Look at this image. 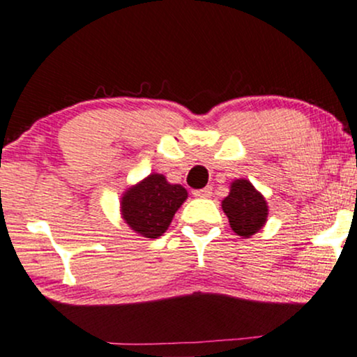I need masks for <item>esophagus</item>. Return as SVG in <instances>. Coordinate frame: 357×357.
<instances>
[{"mask_svg":"<svg viewBox=\"0 0 357 357\" xmlns=\"http://www.w3.org/2000/svg\"><path fill=\"white\" fill-rule=\"evenodd\" d=\"M193 195L197 198H210L211 197V188H203V190H195Z\"/></svg>","mask_w":357,"mask_h":357,"instance_id":"obj_1","label":"esophagus"}]
</instances>
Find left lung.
Segmentation results:
<instances>
[{"label":"left lung","mask_w":357,"mask_h":357,"mask_svg":"<svg viewBox=\"0 0 357 357\" xmlns=\"http://www.w3.org/2000/svg\"><path fill=\"white\" fill-rule=\"evenodd\" d=\"M222 208L229 217L232 230L241 237L256 234L268 217L266 199L248 179H236L232 183L229 197L222 202Z\"/></svg>","instance_id":"obj_1"}]
</instances>
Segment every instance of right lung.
<instances>
[{"instance_id": "1", "label": "right lung", "mask_w": 357, "mask_h": 357, "mask_svg": "<svg viewBox=\"0 0 357 357\" xmlns=\"http://www.w3.org/2000/svg\"><path fill=\"white\" fill-rule=\"evenodd\" d=\"M186 198L181 185H169L162 174H151L123 195L121 215L137 234L158 238L166 232Z\"/></svg>"}]
</instances>
